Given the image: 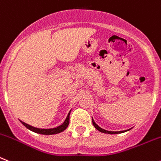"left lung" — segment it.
<instances>
[{"instance_id":"left-lung-1","label":"left lung","mask_w":161,"mask_h":161,"mask_svg":"<svg viewBox=\"0 0 161 161\" xmlns=\"http://www.w3.org/2000/svg\"><path fill=\"white\" fill-rule=\"evenodd\" d=\"M92 124L94 125V127H95L96 129H97L98 131H100V132H101V133H108V134H118V133H124V132H127V131L130 130V129H128V130L118 131V132H112V131H107V130H106V129H101V127L98 126V125H97V124L95 123V121L93 120V119H92Z\"/></svg>"}]
</instances>
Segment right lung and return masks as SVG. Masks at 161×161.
Wrapping results in <instances>:
<instances>
[{"instance_id": "1", "label": "right lung", "mask_w": 161, "mask_h": 161, "mask_svg": "<svg viewBox=\"0 0 161 161\" xmlns=\"http://www.w3.org/2000/svg\"><path fill=\"white\" fill-rule=\"evenodd\" d=\"M69 114L70 112L68 114L67 117H66L64 122L60 125V126L56 127V128H54V129H38V128H35V127H32L29 124H26V123L23 122V121H20L24 124V126L26 127L27 129H28L29 130L34 132V133H40V134H44V135H52V134H57V133H60L61 132H63L64 130H65L68 127L69 124Z\"/></svg>"}]
</instances>
